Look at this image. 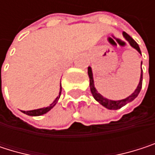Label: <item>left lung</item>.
Returning a JSON list of instances; mask_svg holds the SVG:
<instances>
[{"label":"left lung","mask_w":155,"mask_h":155,"mask_svg":"<svg viewBox=\"0 0 155 155\" xmlns=\"http://www.w3.org/2000/svg\"><path fill=\"white\" fill-rule=\"evenodd\" d=\"M123 36L124 38H126V40L129 43V45L133 48H135L139 54H141V50H140L139 46L137 45V43L128 35L127 34L126 32H123ZM141 66H142V62H141ZM88 75L90 78V88H91V94L93 96V98L100 103L101 104L103 107H105L108 109H113V110H116V109H118V108H121L122 107H124L125 105H127V103L133 101L139 94L140 91L142 89V81H143V70H142V67H141V75H140V81L137 89L135 90V91L129 95L128 97H127L126 99H123V100H119V101H112V100H108L107 98L103 97L101 93L98 92V91L96 90L95 88V85H94V80H93V74H92V70H91V67L89 66L88 67Z\"/></svg>","instance_id":"left-lung-1"}]
</instances>
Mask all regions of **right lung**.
<instances>
[{
    "label": "right lung",
    "mask_w": 155,
    "mask_h": 155,
    "mask_svg": "<svg viewBox=\"0 0 155 155\" xmlns=\"http://www.w3.org/2000/svg\"><path fill=\"white\" fill-rule=\"evenodd\" d=\"M61 91H62V86L60 85V91H59V95L56 97V99L53 101L52 104H50V106L46 107V108H38V109H34V110H28V111H24V110H21V112H23L24 114L26 115H28V116H32V117H37V116H41V115H44L47 113L49 110H51L52 108L55 106V104L57 103L59 98H60V95H61Z\"/></svg>",
    "instance_id": "1"
}]
</instances>
